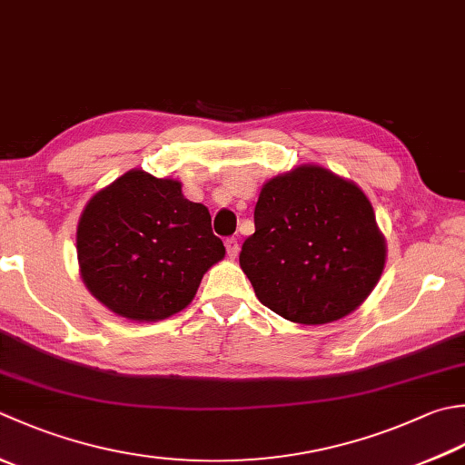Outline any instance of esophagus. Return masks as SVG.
<instances>
[{"mask_svg": "<svg viewBox=\"0 0 465 465\" xmlns=\"http://www.w3.org/2000/svg\"><path fill=\"white\" fill-rule=\"evenodd\" d=\"M225 250H227V256L230 258H235L240 253V243L235 238H227L225 240Z\"/></svg>", "mask_w": 465, "mask_h": 465, "instance_id": "obj_1", "label": "esophagus"}]
</instances>
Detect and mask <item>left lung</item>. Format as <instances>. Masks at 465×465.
Wrapping results in <instances>:
<instances>
[{
    "label": "left lung",
    "instance_id": "1",
    "mask_svg": "<svg viewBox=\"0 0 465 465\" xmlns=\"http://www.w3.org/2000/svg\"><path fill=\"white\" fill-rule=\"evenodd\" d=\"M240 266L258 300L298 324H326L365 302L387 245L372 205L352 181L318 165L270 179L253 209Z\"/></svg>",
    "mask_w": 465,
    "mask_h": 465
}]
</instances>
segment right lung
<instances>
[{
  "label": "right lung",
  "instance_id": "add662e5",
  "mask_svg": "<svg viewBox=\"0 0 465 465\" xmlns=\"http://www.w3.org/2000/svg\"><path fill=\"white\" fill-rule=\"evenodd\" d=\"M80 276L98 302L134 322L169 318L225 256L212 215L175 179L133 169L90 199L76 232Z\"/></svg>",
  "mask_w": 465,
  "mask_h": 465
}]
</instances>
